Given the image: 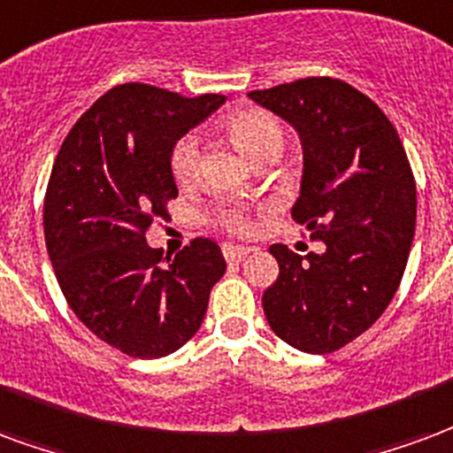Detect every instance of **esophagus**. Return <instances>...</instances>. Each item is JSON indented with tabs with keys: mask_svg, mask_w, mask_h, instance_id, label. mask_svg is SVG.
Instances as JSON below:
<instances>
[{
	"mask_svg": "<svg viewBox=\"0 0 453 453\" xmlns=\"http://www.w3.org/2000/svg\"><path fill=\"white\" fill-rule=\"evenodd\" d=\"M250 250L253 249H249V246H234V243H224L222 253H224V258L229 260V263H241V260L249 256Z\"/></svg>",
	"mask_w": 453,
	"mask_h": 453,
	"instance_id": "obj_1",
	"label": "esophagus"
}]
</instances>
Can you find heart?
<instances>
[{
    "instance_id": "heart-1",
    "label": "heart",
    "mask_w": 453,
    "mask_h": 453,
    "mask_svg": "<svg viewBox=\"0 0 453 453\" xmlns=\"http://www.w3.org/2000/svg\"><path fill=\"white\" fill-rule=\"evenodd\" d=\"M226 130H229L231 140L239 147L250 161L267 154L273 150H282L285 144V130L277 120L275 115L258 108H246V111H236L229 115L226 120ZM197 164H200V142L195 134L180 137L178 144L171 151V171L178 183H190L197 173ZM222 224L229 231L243 234L249 229V219L241 212H226L222 217Z\"/></svg>"
}]
</instances>
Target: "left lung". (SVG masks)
<instances>
[{
	"instance_id": "8db88e82",
	"label": "left lung",
	"mask_w": 453,
	"mask_h": 453,
	"mask_svg": "<svg viewBox=\"0 0 453 453\" xmlns=\"http://www.w3.org/2000/svg\"><path fill=\"white\" fill-rule=\"evenodd\" d=\"M249 96L299 134L303 173L292 217L326 243L303 258L270 246L280 277L263 295V311L287 345L328 355L362 335L401 285L415 234V178L391 120L340 79H299Z\"/></svg>"
}]
</instances>
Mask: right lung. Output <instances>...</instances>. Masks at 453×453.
<instances>
[{"label": "right lung", "instance_id": "1", "mask_svg": "<svg viewBox=\"0 0 453 453\" xmlns=\"http://www.w3.org/2000/svg\"><path fill=\"white\" fill-rule=\"evenodd\" d=\"M224 101L120 84L79 118L55 158L42 226L59 289L96 338L130 357L183 348L226 270L212 239L164 258L144 236L178 195L176 142Z\"/></svg>", "mask_w": 453, "mask_h": 453}]
</instances>
